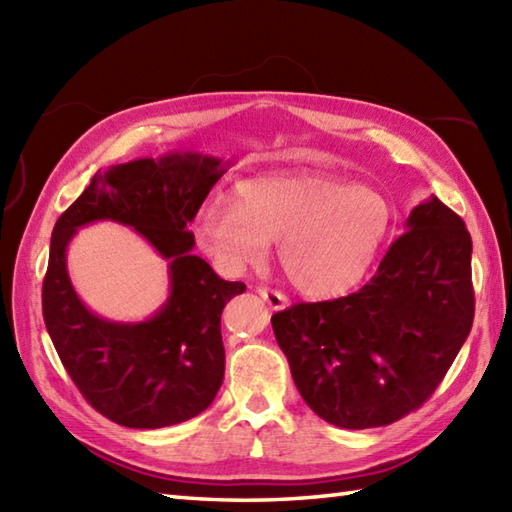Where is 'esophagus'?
<instances>
[{"mask_svg": "<svg viewBox=\"0 0 512 512\" xmlns=\"http://www.w3.org/2000/svg\"><path fill=\"white\" fill-rule=\"evenodd\" d=\"M257 292H259V297H262L273 310H286L288 308L290 301H288L286 295H281V292L270 290V288H259Z\"/></svg>", "mask_w": 512, "mask_h": 512, "instance_id": "esophagus-1", "label": "esophagus"}]
</instances>
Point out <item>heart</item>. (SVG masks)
Here are the masks:
<instances>
[{
  "instance_id": "heart-1",
  "label": "heart",
  "mask_w": 512,
  "mask_h": 512,
  "mask_svg": "<svg viewBox=\"0 0 512 512\" xmlns=\"http://www.w3.org/2000/svg\"><path fill=\"white\" fill-rule=\"evenodd\" d=\"M394 224L383 193L317 171L268 173L235 184L233 198L206 200L193 235L217 268L259 264L279 239V262L303 295L328 299L372 268Z\"/></svg>"
}]
</instances>
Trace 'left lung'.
Instances as JSON below:
<instances>
[{"mask_svg":"<svg viewBox=\"0 0 512 512\" xmlns=\"http://www.w3.org/2000/svg\"><path fill=\"white\" fill-rule=\"evenodd\" d=\"M471 253L462 217L431 195L361 290L273 314L292 380L319 418L385 427L436 391L473 325Z\"/></svg>","mask_w":512,"mask_h":512,"instance_id":"left-lung-1","label":"left lung"}]
</instances>
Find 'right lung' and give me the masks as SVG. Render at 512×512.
Here are the masks:
<instances>
[{
  "instance_id": "right-lung-1",
  "label": "right lung",
  "mask_w": 512,
  "mask_h": 512,
  "mask_svg": "<svg viewBox=\"0 0 512 512\" xmlns=\"http://www.w3.org/2000/svg\"><path fill=\"white\" fill-rule=\"evenodd\" d=\"M228 165V162H226ZM222 160L167 154L96 171L90 187L54 224L41 306L46 330L83 398L129 429H160L191 420L211 405L224 378L220 317L242 295L193 255L187 231L224 173ZM110 219L132 225L170 262V299L145 322H107L84 308L64 266L75 228Z\"/></svg>"
}]
</instances>
